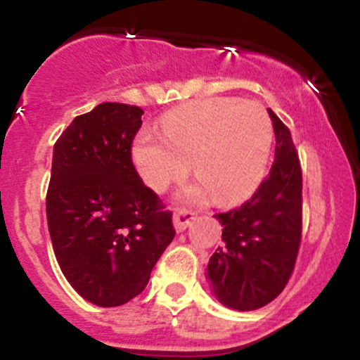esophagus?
Returning a JSON list of instances; mask_svg holds the SVG:
<instances>
[{
  "instance_id": "obj_1",
  "label": "esophagus",
  "mask_w": 360,
  "mask_h": 360,
  "mask_svg": "<svg viewBox=\"0 0 360 360\" xmlns=\"http://www.w3.org/2000/svg\"><path fill=\"white\" fill-rule=\"evenodd\" d=\"M194 218H196V213L189 212V210H176L174 218H172L176 232H184V230L191 225Z\"/></svg>"
}]
</instances>
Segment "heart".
<instances>
[{
    "instance_id": "1",
    "label": "heart",
    "mask_w": 360,
    "mask_h": 360,
    "mask_svg": "<svg viewBox=\"0 0 360 360\" xmlns=\"http://www.w3.org/2000/svg\"><path fill=\"white\" fill-rule=\"evenodd\" d=\"M272 123L262 106L233 98L188 103L166 115L160 135L142 130L134 143V162L154 191L183 179L189 162L198 181L184 186L179 200L232 205L250 196L266 174Z\"/></svg>"
}]
</instances>
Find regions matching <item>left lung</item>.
<instances>
[{
  "label": "left lung",
  "instance_id": "obj_1",
  "mask_svg": "<svg viewBox=\"0 0 360 360\" xmlns=\"http://www.w3.org/2000/svg\"><path fill=\"white\" fill-rule=\"evenodd\" d=\"M276 159L257 191L240 208L214 214L223 245L206 279L226 308L252 311L278 298L295 269L301 242V167L291 131L271 108Z\"/></svg>",
  "mask_w": 360,
  "mask_h": 360
}]
</instances>
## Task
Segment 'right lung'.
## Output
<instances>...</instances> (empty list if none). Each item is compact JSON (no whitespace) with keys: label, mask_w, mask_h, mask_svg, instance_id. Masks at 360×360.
Segmentation results:
<instances>
[{"label":"right lung","mask_w":360,"mask_h":360,"mask_svg":"<svg viewBox=\"0 0 360 360\" xmlns=\"http://www.w3.org/2000/svg\"><path fill=\"white\" fill-rule=\"evenodd\" d=\"M143 110L101 103L79 115L53 146L49 233L62 274L96 307L139 296L174 238L172 213L142 183L131 140Z\"/></svg>","instance_id":"right-lung-1"}]
</instances>
